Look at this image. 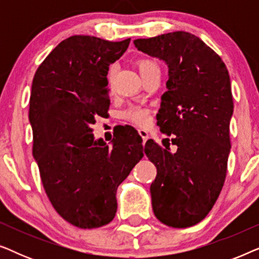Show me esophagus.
Returning <instances> with one entry per match:
<instances>
[{
  "instance_id": "1",
  "label": "esophagus",
  "mask_w": 259,
  "mask_h": 259,
  "mask_svg": "<svg viewBox=\"0 0 259 259\" xmlns=\"http://www.w3.org/2000/svg\"><path fill=\"white\" fill-rule=\"evenodd\" d=\"M138 132H139L140 137L143 138V141L145 143V141L148 139V132H147L146 130H144V128H139V130H138Z\"/></svg>"
}]
</instances>
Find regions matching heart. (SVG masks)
Wrapping results in <instances>:
<instances>
[{"mask_svg":"<svg viewBox=\"0 0 259 259\" xmlns=\"http://www.w3.org/2000/svg\"><path fill=\"white\" fill-rule=\"evenodd\" d=\"M138 69L141 74V76H146L148 74L157 73L159 72V66L157 61H154L151 58H140L137 61ZM113 79V72L109 70L108 73V80L111 82ZM122 116L128 121L136 123V125L144 126L146 125L150 120V111L147 108L141 107V106H130L126 111H123Z\"/></svg>","mask_w":259,"mask_h":259,"instance_id":"obj_1","label":"heart"}]
</instances>
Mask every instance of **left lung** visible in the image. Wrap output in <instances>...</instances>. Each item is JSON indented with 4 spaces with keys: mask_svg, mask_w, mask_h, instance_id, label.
<instances>
[{
    "mask_svg": "<svg viewBox=\"0 0 259 259\" xmlns=\"http://www.w3.org/2000/svg\"><path fill=\"white\" fill-rule=\"evenodd\" d=\"M134 45L168 65L157 125L172 136L177 151L146 141L145 153L157 167L152 207L162 224L190 228L213 207L228 172L233 112L228 68L213 49L186 31L138 38Z\"/></svg>",
    "mask_w": 259,
    "mask_h": 259,
    "instance_id": "8db88e82",
    "label": "left lung"
}]
</instances>
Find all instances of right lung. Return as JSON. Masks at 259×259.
Here are the masks:
<instances>
[{"label": "right lung", "mask_w": 259, "mask_h": 259, "mask_svg": "<svg viewBox=\"0 0 259 259\" xmlns=\"http://www.w3.org/2000/svg\"><path fill=\"white\" fill-rule=\"evenodd\" d=\"M130 41L73 35L49 53L31 84L33 155L42 185L56 212L80 229L113 221L116 189L144 155L139 134L113 138L109 147L94 140L92 128L109 108L108 67Z\"/></svg>", "instance_id": "obj_1"}]
</instances>
